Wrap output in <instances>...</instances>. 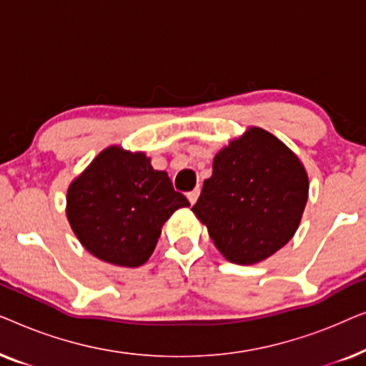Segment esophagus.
Here are the masks:
<instances>
[{"instance_id": "obj_1", "label": "esophagus", "mask_w": 366, "mask_h": 366, "mask_svg": "<svg viewBox=\"0 0 366 366\" xmlns=\"http://www.w3.org/2000/svg\"><path fill=\"white\" fill-rule=\"evenodd\" d=\"M187 197H188V202L192 203V204H194V203H197L198 197H199V188H194L193 192H189V193L187 194Z\"/></svg>"}]
</instances>
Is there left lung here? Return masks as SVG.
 <instances>
[{
	"instance_id": "left-lung-1",
	"label": "left lung",
	"mask_w": 366,
	"mask_h": 366,
	"mask_svg": "<svg viewBox=\"0 0 366 366\" xmlns=\"http://www.w3.org/2000/svg\"><path fill=\"white\" fill-rule=\"evenodd\" d=\"M308 188L297 154L267 129L249 127L213 158L192 212L228 262L254 264L297 233Z\"/></svg>"
}]
</instances>
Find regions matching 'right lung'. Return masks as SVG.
<instances>
[{"instance_id": "add662e5", "label": "right lung", "mask_w": 366, "mask_h": 366, "mask_svg": "<svg viewBox=\"0 0 366 366\" xmlns=\"http://www.w3.org/2000/svg\"><path fill=\"white\" fill-rule=\"evenodd\" d=\"M189 207L167 172L143 152L104 148L69 183L66 218L79 243L102 262L137 268L148 262L162 228L178 208Z\"/></svg>"}]
</instances>
